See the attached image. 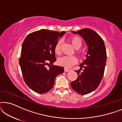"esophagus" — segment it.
Returning <instances> with one entry per match:
<instances>
[{"label":"esophagus","mask_w":122,"mask_h":122,"mask_svg":"<svg viewBox=\"0 0 122 122\" xmlns=\"http://www.w3.org/2000/svg\"><path fill=\"white\" fill-rule=\"evenodd\" d=\"M71 71V70L66 69V68H64V71H66V72H67V71Z\"/></svg>","instance_id":"1"}]
</instances>
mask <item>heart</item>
<instances>
[{"instance_id": "heart-1", "label": "heart", "mask_w": 122, "mask_h": 122, "mask_svg": "<svg viewBox=\"0 0 122 122\" xmlns=\"http://www.w3.org/2000/svg\"><path fill=\"white\" fill-rule=\"evenodd\" d=\"M70 41L72 44V46H74V48L76 49H78L82 45V41L81 39V38L76 36H73L70 38ZM61 41L59 40L56 42V46L54 47L55 53L56 54L60 55L61 53ZM76 53L79 55V56H81V53L76 51ZM78 60L76 59V56H64L62 57L59 58L58 60V63L59 66H62L65 68H70L73 65L76 64L77 63Z\"/></svg>"}]
</instances>
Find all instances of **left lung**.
<instances>
[{
  "label": "left lung",
  "mask_w": 122,
  "mask_h": 122,
  "mask_svg": "<svg viewBox=\"0 0 122 122\" xmlns=\"http://www.w3.org/2000/svg\"><path fill=\"white\" fill-rule=\"evenodd\" d=\"M82 37L88 46L86 59L80 65L81 69L76 71L78 78L71 83L72 89L81 95L94 91L99 86L104 75L107 59L106 48L99 35L92 29L84 28L77 31H71Z\"/></svg>",
  "instance_id": "obj_1"
}]
</instances>
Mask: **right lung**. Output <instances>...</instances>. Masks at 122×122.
<instances>
[{"label": "right lung", "mask_w": 122, "mask_h": 122, "mask_svg": "<svg viewBox=\"0 0 122 122\" xmlns=\"http://www.w3.org/2000/svg\"><path fill=\"white\" fill-rule=\"evenodd\" d=\"M65 33L41 29L30 33L23 41L19 64L25 83L35 92L43 94L51 91L56 78L64 72L63 66L53 63L56 61L55 46Z\"/></svg>", "instance_id": "right-lung-1"}]
</instances>
